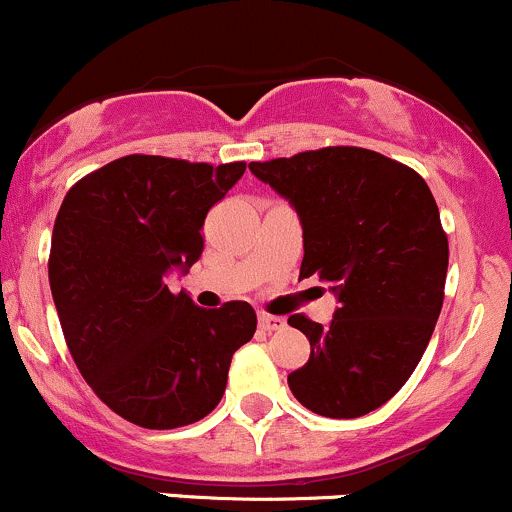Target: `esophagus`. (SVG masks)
<instances>
[{"mask_svg":"<svg viewBox=\"0 0 512 512\" xmlns=\"http://www.w3.org/2000/svg\"><path fill=\"white\" fill-rule=\"evenodd\" d=\"M258 324H261V329H266V331H278L285 326V319L273 317V314H261V317H258Z\"/></svg>","mask_w":512,"mask_h":512,"instance_id":"esophagus-1","label":"esophagus"}]
</instances>
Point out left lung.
I'll use <instances>...</instances> for the list:
<instances>
[{
    "mask_svg": "<svg viewBox=\"0 0 512 512\" xmlns=\"http://www.w3.org/2000/svg\"><path fill=\"white\" fill-rule=\"evenodd\" d=\"M302 225L300 275L336 295L329 326L292 314L309 360L287 375L304 409L358 418L380 409L416 370L442 309L447 237L428 183L363 147H326L251 162Z\"/></svg>",
    "mask_w": 512,
    "mask_h": 512,
    "instance_id": "8db88e82",
    "label": "left lung"
}]
</instances>
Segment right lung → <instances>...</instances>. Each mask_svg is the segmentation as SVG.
I'll return each mask as SVG.
<instances>
[{
    "instance_id": "add662e5",
    "label": "right lung",
    "mask_w": 512,
    "mask_h": 512,
    "mask_svg": "<svg viewBox=\"0 0 512 512\" xmlns=\"http://www.w3.org/2000/svg\"><path fill=\"white\" fill-rule=\"evenodd\" d=\"M244 169L130 154L62 200L48 263L62 333L89 387L135 426L169 430L208 416L232 355L254 338L249 302L203 309L166 285L203 254L208 210Z\"/></svg>"
}]
</instances>
